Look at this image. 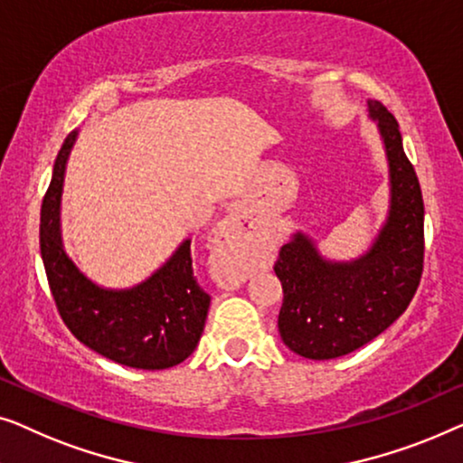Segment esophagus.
I'll list each match as a JSON object with an SVG mask.
<instances>
[{
	"label": "esophagus",
	"instance_id": "esophagus-1",
	"mask_svg": "<svg viewBox=\"0 0 463 463\" xmlns=\"http://www.w3.org/2000/svg\"><path fill=\"white\" fill-rule=\"evenodd\" d=\"M245 222L247 220L241 216L239 212L231 213V216L224 220L222 229H220V237H222L226 243H229V241H234L237 239V232L245 229L243 226ZM218 279H220V283L226 285V288H237L241 281H245V272H243V269H241V264L237 262V260H231V262H226L224 269L218 272Z\"/></svg>",
	"mask_w": 463,
	"mask_h": 463
}]
</instances>
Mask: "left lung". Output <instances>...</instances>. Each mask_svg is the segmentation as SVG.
<instances>
[{"instance_id":"8db88e82","label":"left lung","mask_w":463,"mask_h":463,"mask_svg":"<svg viewBox=\"0 0 463 463\" xmlns=\"http://www.w3.org/2000/svg\"><path fill=\"white\" fill-rule=\"evenodd\" d=\"M390 167V212L371 250L353 262H329L296 232L279 251L283 285L279 334L285 346L312 361L337 359L364 346L407 310L424 270V199L407 159L399 123L369 100Z\"/></svg>"}]
</instances>
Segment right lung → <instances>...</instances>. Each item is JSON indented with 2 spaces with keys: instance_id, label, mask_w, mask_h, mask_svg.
Here are the masks:
<instances>
[{
  "instance_id": "add662e5",
  "label": "right lung",
  "mask_w": 463,
  "mask_h": 463,
  "mask_svg": "<svg viewBox=\"0 0 463 463\" xmlns=\"http://www.w3.org/2000/svg\"><path fill=\"white\" fill-rule=\"evenodd\" d=\"M77 132L58 153L42 203L39 247L58 315L81 344L107 359L134 369H167L197 348L210 296L193 275L191 239L132 289H102L71 262L61 237L64 169Z\"/></svg>"
}]
</instances>
